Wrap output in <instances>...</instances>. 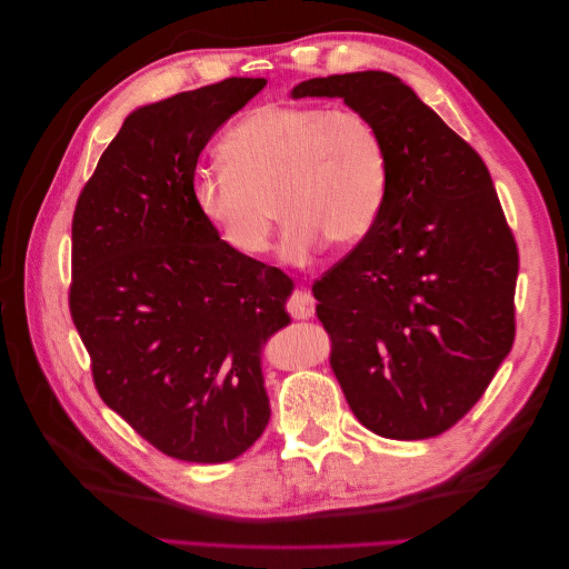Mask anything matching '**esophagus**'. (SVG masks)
Here are the masks:
<instances>
[{
  "label": "esophagus",
  "mask_w": 569,
  "mask_h": 569,
  "mask_svg": "<svg viewBox=\"0 0 569 569\" xmlns=\"http://www.w3.org/2000/svg\"><path fill=\"white\" fill-rule=\"evenodd\" d=\"M287 308L297 320H308V318L316 316V299L311 297V291L301 289V291H295V295H291Z\"/></svg>",
  "instance_id": "obj_1"
}]
</instances>
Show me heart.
<instances>
[{"label": "heart", "mask_w": 569, "mask_h": 569, "mask_svg": "<svg viewBox=\"0 0 569 569\" xmlns=\"http://www.w3.org/2000/svg\"><path fill=\"white\" fill-rule=\"evenodd\" d=\"M226 168L197 170L199 216L239 256L270 247L278 206L280 258L306 266L327 239L353 247L368 237L387 199V151L370 120L351 109L263 104L220 144Z\"/></svg>", "instance_id": "1"}]
</instances>
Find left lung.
<instances>
[{
    "label": "left lung",
    "mask_w": 569,
    "mask_h": 569,
    "mask_svg": "<svg viewBox=\"0 0 569 569\" xmlns=\"http://www.w3.org/2000/svg\"><path fill=\"white\" fill-rule=\"evenodd\" d=\"M343 99L380 132L375 228L313 284L332 370L358 422L416 441L453 427L515 339L518 247L479 153L385 71L311 78L291 99Z\"/></svg>",
    "instance_id": "1"
}]
</instances>
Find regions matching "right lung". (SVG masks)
<instances>
[{
  "instance_id": "add662e5",
  "label": "right lung",
  "mask_w": 569,
  "mask_h": 569,
  "mask_svg": "<svg viewBox=\"0 0 569 569\" xmlns=\"http://www.w3.org/2000/svg\"><path fill=\"white\" fill-rule=\"evenodd\" d=\"M266 88L228 78L137 107L73 216L71 316L104 403L170 458L228 462L263 435V347L291 280L239 256L192 201L199 153Z\"/></svg>"
}]
</instances>
